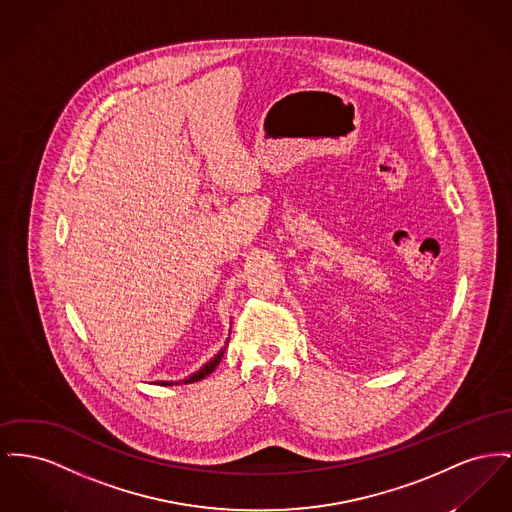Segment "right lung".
<instances>
[{
    "label": "right lung",
    "mask_w": 512,
    "mask_h": 512,
    "mask_svg": "<svg viewBox=\"0 0 512 512\" xmlns=\"http://www.w3.org/2000/svg\"><path fill=\"white\" fill-rule=\"evenodd\" d=\"M228 344V342H226ZM224 352H226V346L212 358L211 361H207L199 371H195L193 375H189L187 379H183V381H178L176 385H181V383H195V381H201V379H205L207 375H211L212 371L218 367V363H220V360H222V356H224ZM158 385H164V387H170V385H174L172 381H156Z\"/></svg>",
    "instance_id": "add662e5"
}]
</instances>
